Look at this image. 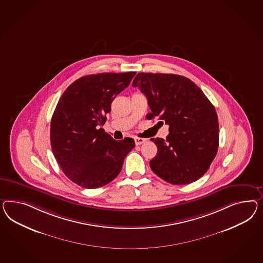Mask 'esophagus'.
Wrapping results in <instances>:
<instances>
[{"instance_id": "34e87169", "label": "esophagus", "mask_w": 263, "mask_h": 263, "mask_svg": "<svg viewBox=\"0 0 263 263\" xmlns=\"http://www.w3.org/2000/svg\"><path fill=\"white\" fill-rule=\"evenodd\" d=\"M134 141H135L136 145H141L142 143L145 142V140L144 139H142V138H138V137H136L134 138Z\"/></svg>"}]
</instances>
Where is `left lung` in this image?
<instances>
[{
  "label": "left lung",
  "instance_id": "obj_1",
  "mask_svg": "<svg viewBox=\"0 0 263 263\" xmlns=\"http://www.w3.org/2000/svg\"><path fill=\"white\" fill-rule=\"evenodd\" d=\"M147 99L151 113L170 134L164 141L151 139L157 155L152 171L167 183L186 185L206 173L218 150L219 126L215 108L191 79L171 73L140 72L132 83Z\"/></svg>",
  "mask_w": 263,
  "mask_h": 263
}]
</instances>
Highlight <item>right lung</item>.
<instances>
[{
    "label": "right lung",
    "instance_id": "obj_1",
    "mask_svg": "<svg viewBox=\"0 0 263 263\" xmlns=\"http://www.w3.org/2000/svg\"><path fill=\"white\" fill-rule=\"evenodd\" d=\"M135 71L102 72L78 78L61 96L50 122L52 153L65 175L86 189L117 177L134 148L132 138L115 141L104 132L114 99L127 88Z\"/></svg>",
    "mask_w": 263,
    "mask_h": 263
}]
</instances>
